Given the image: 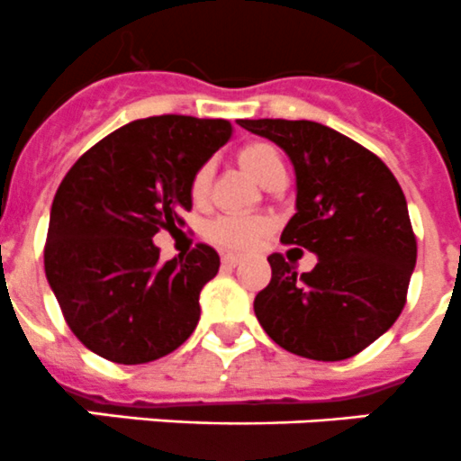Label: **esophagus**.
Listing matches in <instances>:
<instances>
[{
    "label": "esophagus",
    "mask_w": 461,
    "mask_h": 461,
    "mask_svg": "<svg viewBox=\"0 0 461 461\" xmlns=\"http://www.w3.org/2000/svg\"><path fill=\"white\" fill-rule=\"evenodd\" d=\"M240 262H241L240 255H232V253L221 255V267H226V268H235L237 264H240Z\"/></svg>",
    "instance_id": "obj_1"
}]
</instances>
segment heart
Listing matches in <instances>:
<instances>
[{
    "label": "heart",
    "instance_id": "obj_1",
    "mask_svg": "<svg viewBox=\"0 0 461 461\" xmlns=\"http://www.w3.org/2000/svg\"><path fill=\"white\" fill-rule=\"evenodd\" d=\"M241 167L259 181L262 185L271 184L276 176L285 175V161L282 154L277 152L276 145L267 143V140H255V143L244 145L237 154ZM212 181V166L203 163L190 181V197L194 203H203L211 193ZM271 224L267 217L259 215H220L206 224V237L215 244L224 246L229 250H249L267 235Z\"/></svg>",
    "mask_w": 461,
    "mask_h": 461
}]
</instances>
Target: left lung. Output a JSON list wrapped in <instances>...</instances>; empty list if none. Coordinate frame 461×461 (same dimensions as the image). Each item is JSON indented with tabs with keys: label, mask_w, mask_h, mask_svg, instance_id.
<instances>
[{
	"label": "left lung",
	"mask_w": 461,
	"mask_h": 461,
	"mask_svg": "<svg viewBox=\"0 0 461 461\" xmlns=\"http://www.w3.org/2000/svg\"><path fill=\"white\" fill-rule=\"evenodd\" d=\"M237 122L291 158L298 194L280 241L318 255L309 273L268 255L271 282L255 295V316L286 352L345 361L384 336L405 304L417 240L403 190L376 154L321 122Z\"/></svg>",
	"instance_id": "obj_1"
}]
</instances>
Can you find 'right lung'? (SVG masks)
<instances>
[{
	"label": "right lung",
	"mask_w": 461,
	"mask_h": 461,
	"mask_svg": "<svg viewBox=\"0 0 461 461\" xmlns=\"http://www.w3.org/2000/svg\"><path fill=\"white\" fill-rule=\"evenodd\" d=\"M230 136L224 118H140L98 140L67 172L53 197L44 271L86 349L140 366L190 339L220 255L197 244L185 258L161 262L152 237L184 224L193 175Z\"/></svg>",
	"instance_id": "obj_1"
}]
</instances>
